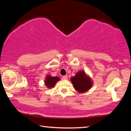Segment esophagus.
<instances>
[{
	"label": "esophagus",
	"mask_w": 131,
	"mask_h": 131,
	"mask_svg": "<svg viewBox=\"0 0 131 131\" xmlns=\"http://www.w3.org/2000/svg\"><path fill=\"white\" fill-rule=\"evenodd\" d=\"M62 79H64V80H67V79H68V76H67V75H65V76H63V77H62Z\"/></svg>",
	"instance_id": "34e87169"
}]
</instances>
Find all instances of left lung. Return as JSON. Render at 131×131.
<instances>
[{
	"label": "left lung",
	"mask_w": 131,
	"mask_h": 131,
	"mask_svg": "<svg viewBox=\"0 0 131 131\" xmlns=\"http://www.w3.org/2000/svg\"><path fill=\"white\" fill-rule=\"evenodd\" d=\"M70 80L75 90L80 94L87 92L94 84L92 79L83 70L77 72L74 76L71 77Z\"/></svg>",
	"instance_id": "1"
}]
</instances>
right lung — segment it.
<instances>
[{
    "instance_id": "right-lung-1",
    "label": "right lung",
    "mask_w": 131,
    "mask_h": 131,
    "mask_svg": "<svg viewBox=\"0 0 131 131\" xmlns=\"http://www.w3.org/2000/svg\"><path fill=\"white\" fill-rule=\"evenodd\" d=\"M60 80V78L59 77L55 76L52 77L51 75H47L44 80V84L48 89L53 88L55 86L58 81Z\"/></svg>"
}]
</instances>
